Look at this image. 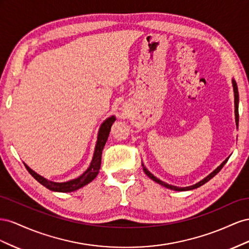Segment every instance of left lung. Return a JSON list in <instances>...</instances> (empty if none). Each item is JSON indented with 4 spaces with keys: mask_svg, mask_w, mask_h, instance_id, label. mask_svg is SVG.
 <instances>
[{
    "mask_svg": "<svg viewBox=\"0 0 249 249\" xmlns=\"http://www.w3.org/2000/svg\"><path fill=\"white\" fill-rule=\"evenodd\" d=\"M232 85H233V93H235V113H236V122H237V125H238V123H239V112H238V102H239V93H238V87H237V83H236V81L235 80H232ZM227 160L229 159H226L221 165H220L215 171H213L209 176H207L205 177L204 179H202L201 181H199L198 183H196V184H194V186H190V187H186V188H178V187H175V186H171V184H168V183H166V182H164V181H161V180H160L159 178H156L155 176H153L150 172L148 171V170L144 167V165H143V169H144V172L150 177V178L152 179V180H154L155 182H158V183H160V184H161V186H164V187H166V188H168V189H171V190H174V191H188V190H193V189H196V188H199L200 186H202V184H204L205 182H208L210 179H212L213 177H214L220 170H221L222 168H223V166L226 164V161H227Z\"/></svg>",
    "mask_w": 249,
    "mask_h": 249,
    "instance_id": "left-lung-1",
    "label": "left lung"
}]
</instances>
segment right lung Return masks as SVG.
<instances>
[{
    "label": "right lung",
    "mask_w": 249,
    "mask_h": 249,
    "mask_svg": "<svg viewBox=\"0 0 249 249\" xmlns=\"http://www.w3.org/2000/svg\"><path fill=\"white\" fill-rule=\"evenodd\" d=\"M116 118L110 117L104 121V123L101 125L100 130H99L98 134V140H97V145L95 148V153L93 160H91L89 169L85 171L82 175H80L78 178L72 179L67 182H54L47 180L44 177H41L37 173H35L33 170H31L27 165L25 167L27 168L28 172H29L35 179H36L40 184L46 187L47 189L55 191V192H61V193H67V192H73L78 189L84 187L85 184L89 183L91 180H94L95 177L98 175L99 170H100L101 166V156H102V150L104 148V145L107 141L108 134L110 131V127L112 123L115 122Z\"/></svg>",
    "instance_id": "obj_1"
}]
</instances>
